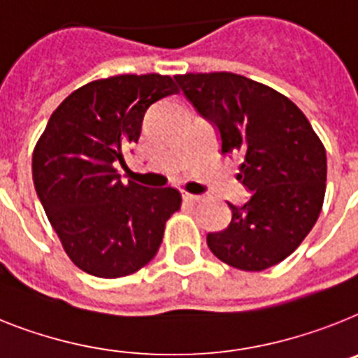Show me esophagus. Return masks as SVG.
Instances as JSON below:
<instances>
[{
  "instance_id": "obj_1",
  "label": "esophagus",
  "mask_w": 358,
  "mask_h": 358,
  "mask_svg": "<svg viewBox=\"0 0 358 358\" xmlns=\"http://www.w3.org/2000/svg\"><path fill=\"white\" fill-rule=\"evenodd\" d=\"M182 198H184V202L187 203H198L203 200V196H200V194H191V193H184L182 194Z\"/></svg>"
}]
</instances>
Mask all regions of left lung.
<instances>
[{"label":"left lung","instance_id":"obj_1","mask_svg":"<svg viewBox=\"0 0 358 358\" xmlns=\"http://www.w3.org/2000/svg\"><path fill=\"white\" fill-rule=\"evenodd\" d=\"M194 109L220 133L222 155L240 158L236 178L251 196L209 233L216 258L262 271L289 257L313 229L326 193V149L289 98L233 72L174 76Z\"/></svg>","mask_w":358,"mask_h":358}]
</instances>
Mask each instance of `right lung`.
<instances>
[{"mask_svg": "<svg viewBox=\"0 0 358 358\" xmlns=\"http://www.w3.org/2000/svg\"><path fill=\"white\" fill-rule=\"evenodd\" d=\"M178 92L173 78L122 74L87 83L52 113L32 152V180L65 253L82 271L120 278L155 258L176 189L123 184L116 162L142 133L155 101Z\"/></svg>", "mask_w": 358, "mask_h": 358, "instance_id": "right-lung-1", "label": "right lung"}]
</instances>
